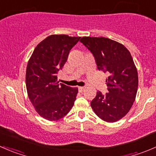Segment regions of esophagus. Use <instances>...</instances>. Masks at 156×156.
Returning <instances> with one entry per match:
<instances>
[{
    "label": "esophagus",
    "instance_id": "1",
    "mask_svg": "<svg viewBox=\"0 0 156 156\" xmlns=\"http://www.w3.org/2000/svg\"><path fill=\"white\" fill-rule=\"evenodd\" d=\"M84 90H85V87H78V90H79V92H83Z\"/></svg>",
    "mask_w": 156,
    "mask_h": 156
}]
</instances>
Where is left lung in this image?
Wrapping results in <instances>:
<instances>
[{
	"label": "left lung",
	"instance_id": "8db88e82",
	"mask_svg": "<svg viewBox=\"0 0 156 156\" xmlns=\"http://www.w3.org/2000/svg\"><path fill=\"white\" fill-rule=\"evenodd\" d=\"M80 41L93 53L99 70L108 75V93L97 92L91 107L102 120L117 122L130 111L137 92L138 74L133 58L123 44L107 37H83Z\"/></svg>",
	"mask_w": 156,
	"mask_h": 156
}]
</instances>
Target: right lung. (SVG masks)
<instances>
[{
  "mask_svg": "<svg viewBox=\"0 0 156 156\" xmlns=\"http://www.w3.org/2000/svg\"><path fill=\"white\" fill-rule=\"evenodd\" d=\"M80 38L66 34L48 36L37 45L28 62V96L39 115L48 121H57L66 115L76 100L78 88L59 84L56 74Z\"/></svg>",
  "mask_w": 156,
  "mask_h": 156,
  "instance_id": "right-lung-1",
  "label": "right lung"
}]
</instances>
